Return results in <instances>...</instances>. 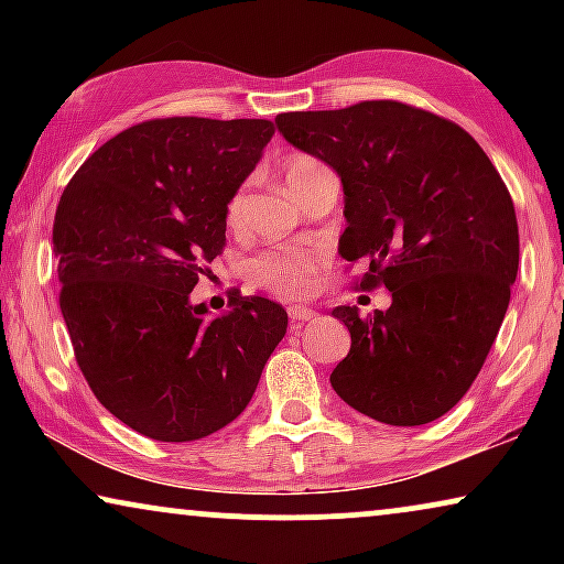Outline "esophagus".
Segmentation results:
<instances>
[{
  "mask_svg": "<svg viewBox=\"0 0 564 564\" xmlns=\"http://www.w3.org/2000/svg\"><path fill=\"white\" fill-rule=\"evenodd\" d=\"M315 315H318V313H315V311H313V307H305V305H292V307H290V318H292V321H295V323H303V321H313V318H315Z\"/></svg>",
  "mask_w": 564,
  "mask_h": 564,
  "instance_id": "esophagus-1",
  "label": "esophagus"
}]
</instances>
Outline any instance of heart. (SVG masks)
<instances>
[{
    "label": "heart",
    "instance_id": "b5f03b06",
    "mask_svg": "<svg viewBox=\"0 0 564 564\" xmlns=\"http://www.w3.org/2000/svg\"><path fill=\"white\" fill-rule=\"evenodd\" d=\"M328 172L326 164L305 153H292L284 164V180L292 195L300 197L315 176ZM249 218V187H238L226 205V223L234 230L246 226ZM321 269V257L313 251L297 249V246H276V249L261 251L246 267V276L253 288L272 292L276 297H305L315 288V276Z\"/></svg>",
    "mask_w": 564,
    "mask_h": 564
}]
</instances>
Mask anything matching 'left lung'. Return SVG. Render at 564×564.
<instances>
[{
	"mask_svg": "<svg viewBox=\"0 0 564 564\" xmlns=\"http://www.w3.org/2000/svg\"><path fill=\"white\" fill-rule=\"evenodd\" d=\"M295 149L344 184L338 253L365 261L361 290L384 284L388 311L334 315L351 349L330 372L344 403L390 426L442 419L480 375L519 272L513 199L457 122L369 99L344 110L282 112Z\"/></svg>",
	"mask_w": 564,
	"mask_h": 564,
	"instance_id": "8db88e82",
	"label": "left lung"
}]
</instances>
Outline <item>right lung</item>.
Here are the masks:
<instances>
[{"instance_id":"1","label":"right lung","mask_w":564,"mask_h":564,"mask_svg":"<svg viewBox=\"0 0 564 564\" xmlns=\"http://www.w3.org/2000/svg\"><path fill=\"white\" fill-rule=\"evenodd\" d=\"M269 120L159 118L122 130L68 182L53 220L61 313L99 403L156 442L243 413L288 334L274 300L192 305L226 246V205L272 141Z\"/></svg>"}]
</instances>
